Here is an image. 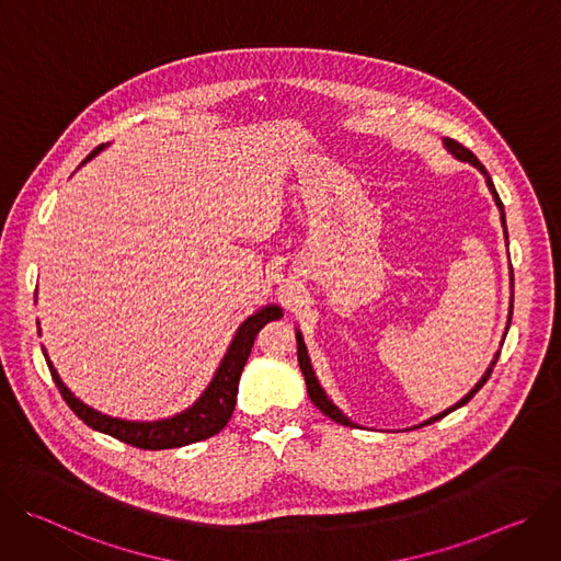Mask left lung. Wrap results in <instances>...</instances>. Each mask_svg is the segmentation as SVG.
<instances>
[{"label": "left lung", "instance_id": "1", "mask_svg": "<svg viewBox=\"0 0 561 561\" xmlns=\"http://www.w3.org/2000/svg\"><path fill=\"white\" fill-rule=\"evenodd\" d=\"M444 146H446V150L453 154V157H457L459 162H468V164H472L479 173H482L484 178H486V186H489V191H491V195H493V199H495V204H497V208H500V219H502V226H504V230H506V215H504V204H502V199H500V195H497V191H495V184H493V180H491V175H489V171L484 169V164L479 162V159L468 150V148H463L459 141H455V139H444ZM511 284H513V271H511ZM511 314H513V299H511ZM511 314H508V324H506V333H508V329H511ZM506 333H504V340H506ZM500 353L502 351H497L495 353V359L491 362V366L486 368V373L482 375V379H479L477 383H474V388L468 392V394H463L459 402L455 404V407H450V409H446L444 413H439V415H435V417H431V420H426V422H422L420 426H428V424H433V422H439L442 417H446L448 413H453V411H457V409H461L463 404H468L470 399L474 397V392L482 388L486 381H489V377H491V373H493V368H495V364H497V359H500ZM297 362H299V368H301V373H304V379H306V388H308V397H310V402L322 411L327 417H331L333 422H337V424H342V426H357L355 422H351L333 402L329 399V394L324 392V388L319 386V381H317V377H314V370H312V366H310V357H308V351H306V344H304V337H301V333L297 331ZM420 426H415V428H420Z\"/></svg>", "mask_w": 561, "mask_h": 561}]
</instances>
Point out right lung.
Wrapping results in <instances>:
<instances>
[{"label":"right lung","instance_id":"obj_1","mask_svg":"<svg viewBox=\"0 0 561 561\" xmlns=\"http://www.w3.org/2000/svg\"><path fill=\"white\" fill-rule=\"evenodd\" d=\"M102 148H104V144L98 146L82 164H87L89 159H93ZM282 314H284L282 308L275 304L264 306L262 310L251 314L247 322L237 329L224 359L219 362V368L215 370V377L210 379L208 388L202 392L197 402L191 409H186L184 413H178L169 420H157V422H128V420L104 415V413L87 407L82 399H77L66 388V383L59 379L53 362L48 359L46 351L44 348L42 351H44L48 370L53 375V381L64 397V402L87 426H91L93 431L106 433V435H111L124 444H130L135 448H144V450L180 448L186 444L208 439V437L217 435L228 424V420L234 411V402H237L239 377H242V370L249 362L255 337L268 322L279 319Z\"/></svg>","mask_w":561,"mask_h":561}]
</instances>
